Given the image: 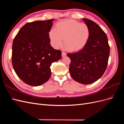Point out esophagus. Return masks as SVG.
Returning a JSON list of instances; mask_svg holds the SVG:
<instances>
[{"mask_svg": "<svg viewBox=\"0 0 124 124\" xmlns=\"http://www.w3.org/2000/svg\"><path fill=\"white\" fill-rule=\"evenodd\" d=\"M66 53H65V52H62V57H65V56H66Z\"/></svg>", "mask_w": 124, "mask_h": 124, "instance_id": "1", "label": "esophagus"}]
</instances>
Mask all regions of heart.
Listing matches in <instances>:
<instances>
[{"mask_svg": "<svg viewBox=\"0 0 124 124\" xmlns=\"http://www.w3.org/2000/svg\"><path fill=\"white\" fill-rule=\"evenodd\" d=\"M90 35L88 26L73 20L59 22L55 30H51L49 37L53 46L58 48L63 44L67 50L77 52L82 50L88 42Z\"/></svg>", "mask_w": 124, "mask_h": 124, "instance_id": "heart-1", "label": "heart"}]
</instances>
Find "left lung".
Instances as JSON below:
<instances>
[{
    "instance_id": "obj_1",
    "label": "left lung",
    "mask_w": 124,
    "mask_h": 124,
    "mask_svg": "<svg viewBox=\"0 0 124 124\" xmlns=\"http://www.w3.org/2000/svg\"><path fill=\"white\" fill-rule=\"evenodd\" d=\"M82 20L90 31L88 42L80 51L67 56L71 59V77L78 83L89 84L103 76L108 66L110 46L106 33L98 24L87 18Z\"/></svg>"
}]
</instances>
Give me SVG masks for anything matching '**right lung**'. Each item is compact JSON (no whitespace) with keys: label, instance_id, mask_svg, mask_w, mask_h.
Segmentation results:
<instances>
[{"label":"right lung","instance_id":"add662e5","mask_svg":"<svg viewBox=\"0 0 124 124\" xmlns=\"http://www.w3.org/2000/svg\"><path fill=\"white\" fill-rule=\"evenodd\" d=\"M54 19L24 25L12 44V63L17 76L32 86L46 83L51 76L52 63L62 58V52L50 43L49 32Z\"/></svg>","mask_w":124,"mask_h":124}]
</instances>
